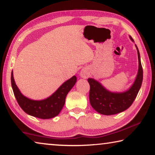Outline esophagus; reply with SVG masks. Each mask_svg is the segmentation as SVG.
<instances>
[{
  "instance_id": "obj_1",
  "label": "esophagus",
  "mask_w": 155,
  "mask_h": 155,
  "mask_svg": "<svg viewBox=\"0 0 155 155\" xmlns=\"http://www.w3.org/2000/svg\"><path fill=\"white\" fill-rule=\"evenodd\" d=\"M80 75L83 78H87L90 75V72H89V70L87 69L84 68V69L81 70V71L80 72Z\"/></svg>"
}]
</instances>
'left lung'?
Here are the masks:
<instances>
[{
	"instance_id": "left-lung-1",
	"label": "left lung",
	"mask_w": 155,
	"mask_h": 155,
	"mask_svg": "<svg viewBox=\"0 0 155 155\" xmlns=\"http://www.w3.org/2000/svg\"><path fill=\"white\" fill-rule=\"evenodd\" d=\"M130 39L133 41V38ZM139 68L134 83L128 90L123 92H113L107 90L102 84L94 78H89L90 102L91 107L99 114L110 115L119 114L127 109L133 104L140 91L143 81V69L140 54L137 46Z\"/></svg>"
}]
</instances>
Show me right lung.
Segmentation results:
<instances>
[{
  "instance_id": "add662e5",
  "label": "right lung",
  "mask_w": 155,
  "mask_h": 155,
  "mask_svg": "<svg viewBox=\"0 0 155 155\" xmlns=\"http://www.w3.org/2000/svg\"><path fill=\"white\" fill-rule=\"evenodd\" d=\"M12 87L18 103L27 114L41 119L52 118L59 115L65 104L67 94L77 82V77L65 81L57 89L55 92L46 99L35 101L28 98L20 92L15 83L13 70L11 76Z\"/></svg>"
}]
</instances>
